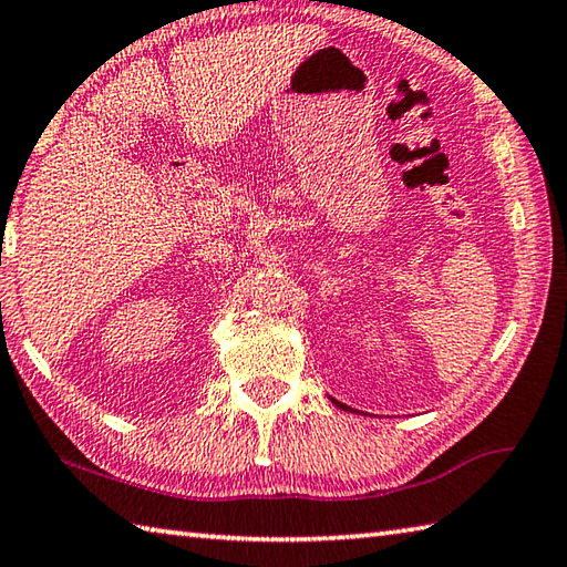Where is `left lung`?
<instances>
[{
	"mask_svg": "<svg viewBox=\"0 0 567 567\" xmlns=\"http://www.w3.org/2000/svg\"><path fill=\"white\" fill-rule=\"evenodd\" d=\"M330 402L336 404V408H340V410H346V412H358V410H352V408H348V404H343V402H338L336 398H330Z\"/></svg>",
	"mask_w": 567,
	"mask_h": 567,
	"instance_id": "left-lung-1",
	"label": "left lung"
}]
</instances>
